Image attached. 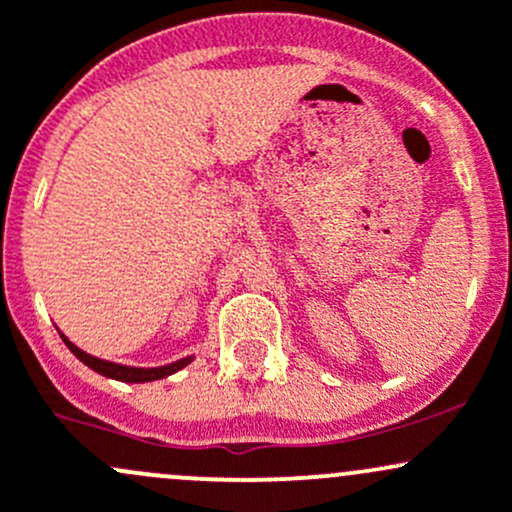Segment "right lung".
Here are the masks:
<instances>
[{"mask_svg":"<svg viewBox=\"0 0 512 512\" xmlns=\"http://www.w3.org/2000/svg\"><path fill=\"white\" fill-rule=\"evenodd\" d=\"M63 337V334H60ZM65 346H68L70 351H73L75 356L82 361V364H87L92 368V371L102 373V376L107 378H117V381H126V383H146V381H158V378H166L170 373L180 371L183 366H188L192 361V356L188 359H180L175 361V364H168V366H158V368H134V366H122V364H112V361H102L97 359V356H90L85 354V351L78 349L73 342H68V339L63 337Z\"/></svg>","mask_w":512,"mask_h":512,"instance_id":"right-lung-1","label":"right lung"}]
</instances>
